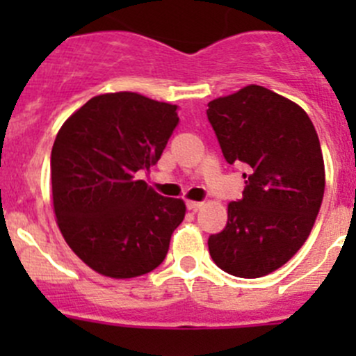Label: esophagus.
I'll return each instance as SVG.
<instances>
[{
	"label": "esophagus",
	"mask_w": 356,
	"mask_h": 356,
	"mask_svg": "<svg viewBox=\"0 0 356 356\" xmlns=\"http://www.w3.org/2000/svg\"><path fill=\"white\" fill-rule=\"evenodd\" d=\"M186 207H188L189 210H198V208L203 207V201H193V200H188V201H186Z\"/></svg>",
	"instance_id": "1"
}]
</instances>
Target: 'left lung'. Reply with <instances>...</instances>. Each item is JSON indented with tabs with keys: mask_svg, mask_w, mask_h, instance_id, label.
<instances>
[{
	"mask_svg": "<svg viewBox=\"0 0 356 356\" xmlns=\"http://www.w3.org/2000/svg\"><path fill=\"white\" fill-rule=\"evenodd\" d=\"M207 115L227 163L246 170L243 198L227 204V225L208 251L227 274L264 277L303 246L321 210L317 131L300 105L257 84L210 102Z\"/></svg>",
	"mask_w": 356,
	"mask_h": 356,
	"instance_id": "1",
	"label": "left lung"
}]
</instances>
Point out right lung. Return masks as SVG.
I'll use <instances>...</instances> for the list:
<instances>
[{
    "label": "right lung",
    "mask_w": 356,
    "mask_h": 356,
    "mask_svg": "<svg viewBox=\"0 0 356 356\" xmlns=\"http://www.w3.org/2000/svg\"><path fill=\"white\" fill-rule=\"evenodd\" d=\"M177 106L120 91L98 95L63 122L51 149L56 224L70 250L111 279L163 261L186 203L136 179L156 165L179 125Z\"/></svg>",
    "instance_id": "1"
}]
</instances>
